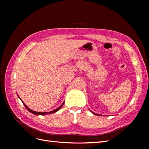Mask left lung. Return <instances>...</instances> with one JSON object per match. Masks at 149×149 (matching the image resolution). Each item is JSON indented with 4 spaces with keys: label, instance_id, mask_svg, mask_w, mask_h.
<instances>
[{
    "label": "left lung",
    "instance_id": "obj_1",
    "mask_svg": "<svg viewBox=\"0 0 149 149\" xmlns=\"http://www.w3.org/2000/svg\"><path fill=\"white\" fill-rule=\"evenodd\" d=\"M91 111V113H92L93 114H94V115H99V116H100V115H98V114H97V113H95L92 112V111Z\"/></svg>",
    "mask_w": 149,
    "mask_h": 149
}]
</instances>
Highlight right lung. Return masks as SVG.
<instances>
[{"label": "right lung", "mask_w": 149, "mask_h": 149, "mask_svg": "<svg viewBox=\"0 0 149 149\" xmlns=\"http://www.w3.org/2000/svg\"><path fill=\"white\" fill-rule=\"evenodd\" d=\"M18 98L19 99H20V100H21V99L20 97H19V96L18 95ZM21 101L22 102V103H23V104L24 105V106L26 107V109L29 111H30L31 113H32L33 114H34V115H47V114H51V113H56V112H57L58 111V110H59L61 108V107L63 106V104H64V103H65V102H63V103L61 104V106H60L59 107H58V108L57 109H54V110H53V111H50V112H37V111H33V110H31V109H30L29 107H28L26 104H25V103L23 102V101H22V100H21Z\"/></svg>", "instance_id": "obj_1"}]
</instances>
